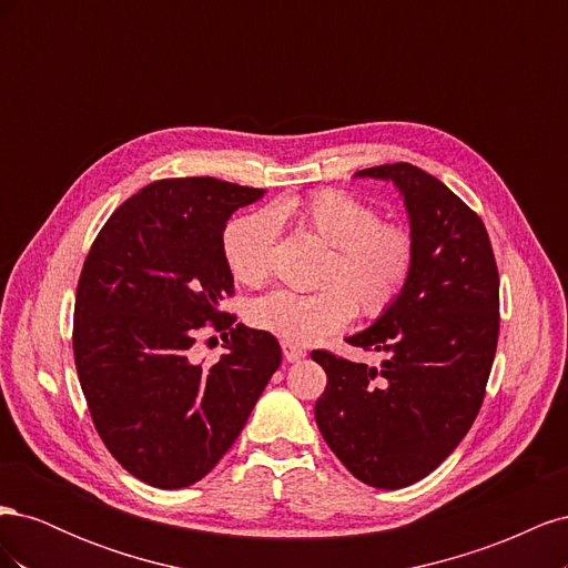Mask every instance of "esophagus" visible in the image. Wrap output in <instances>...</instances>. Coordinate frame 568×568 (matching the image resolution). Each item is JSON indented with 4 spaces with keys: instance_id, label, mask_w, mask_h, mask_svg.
Masks as SVG:
<instances>
[{
    "instance_id": "34e87169",
    "label": "esophagus",
    "mask_w": 568,
    "mask_h": 568,
    "mask_svg": "<svg viewBox=\"0 0 568 568\" xmlns=\"http://www.w3.org/2000/svg\"><path fill=\"white\" fill-rule=\"evenodd\" d=\"M282 353H284L286 363H298L301 357H305V351H303V348L294 346V343H286V341H282Z\"/></svg>"
}]
</instances>
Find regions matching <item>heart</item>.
<instances>
[{
    "instance_id": "obj_1",
    "label": "heart",
    "mask_w": 568,
    "mask_h": 568,
    "mask_svg": "<svg viewBox=\"0 0 568 568\" xmlns=\"http://www.w3.org/2000/svg\"><path fill=\"white\" fill-rule=\"evenodd\" d=\"M274 220H291L332 246L320 284L311 294L272 291L248 307V322L294 346L315 343L346 326L355 311L376 320L388 313L415 270V236L382 222L372 203L341 189H320L274 209L234 220L222 236V253L236 282L261 286L270 277Z\"/></svg>"
}]
</instances>
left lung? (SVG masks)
Instances as JSON below:
<instances>
[{
    "mask_svg": "<svg viewBox=\"0 0 568 568\" xmlns=\"http://www.w3.org/2000/svg\"><path fill=\"white\" fill-rule=\"evenodd\" d=\"M355 175L400 189L415 270L390 311L346 338L384 353L382 367L313 351L326 372L315 419L355 478L398 490L432 474L478 415L500 332V274L486 225L440 180L412 163Z\"/></svg>",
    "mask_w": 568,
    "mask_h": 568,
    "instance_id": "obj_1",
    "label": "left lung"
}]
</instances>
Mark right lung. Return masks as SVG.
<instances>
[{"label":"right lung","instance_id":"obj_1","mask_svg":"<svg viewBox=\"0 0 568 568\" xmlns=\"http://www.w3.org/2000/svg\"><path fill=\"white\" fill-rule=\"evenodd\" d=\"M265 192L173 178L118 205L84 257L73 353L97 434L144 484L186 488L222 459L282 363L277 338L220 311L234 294L222 232ZM211 321L231 332L209 368L187 355Z\"/></svg>","mask_w":568,"mask_h":568}]
</instances>
